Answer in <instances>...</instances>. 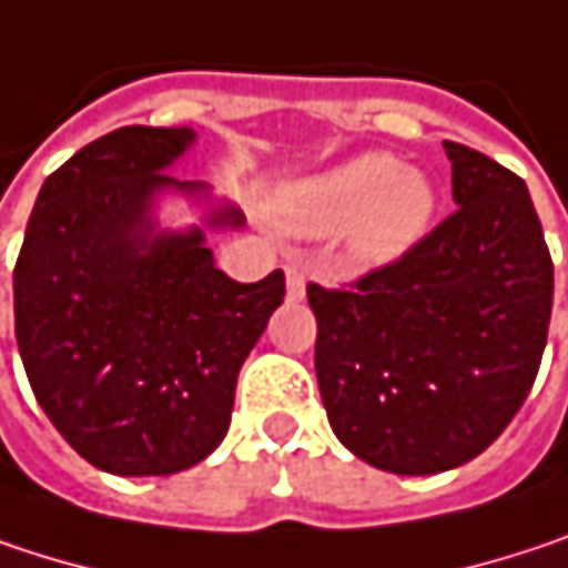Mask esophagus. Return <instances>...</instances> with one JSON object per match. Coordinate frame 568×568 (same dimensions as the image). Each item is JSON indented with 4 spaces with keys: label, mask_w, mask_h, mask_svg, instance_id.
<instances>
[{
    "label": "esophagus",
    "mask_w": 568,
    "mask_h": 568,
    "mask_svg": "<svg viewBox=\"0 0 568 568\" xmlns=\"http://www.w3.org/2000/svg\"><path fill=\"white\" fill-rule=\"evenodd\" d=\"M305 283H308V276H305L302 266H285V295H288V302L305 298Z\"/></svg>",
    "instance_id": "1"
}]
</instances>
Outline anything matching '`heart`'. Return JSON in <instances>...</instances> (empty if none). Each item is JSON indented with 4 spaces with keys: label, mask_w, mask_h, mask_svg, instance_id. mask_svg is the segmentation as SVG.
Returning <instances> with one entry per match:
<instances>
[{
    "label": "heart",
    "mask_w": 568,
    "mask_h": 568,
    "mask_svg": "<svg viewBox=\"0 0 568 568\" xmlns=\"http://www.w3.org/2000/svg\"><path fill=\"white\" fill-rule=\"evenodd\" d=\"M436 184L419 169H399L387 152H364L325 172L280 184L270 217L298 236L344 231L347 253L361 263H389L429 231Z\"/></svg>",
    "instance_id": "heart-1"
}]
</instances>
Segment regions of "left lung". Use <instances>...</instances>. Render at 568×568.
<instances>
[{"instance_id":"8db88e82","label":"left lung","mask_w":568,"mask_h":568,"mask_svg":"<svg viewBox=\"0 0 568 568\" xmlns=\"http://www.w3.org/2000/svg\"><path fill=\"white\" fill-rule=\"evenodd\" d=\"M445 155L452 217L347 292L308 285L328 423L393 475L458 468L507 429L537 381L552 308L527 184L468 145L445 142Z\"/></svg>"}]
</instances>
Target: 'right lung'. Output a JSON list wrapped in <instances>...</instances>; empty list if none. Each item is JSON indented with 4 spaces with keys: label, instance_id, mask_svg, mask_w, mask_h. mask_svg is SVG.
I'll return each mask as SVG.
<instances>
[{
    "label": "right lung",
    "instance_id": "1",
    "mask_svg": "<svg viewBox=\"0 0 568 568\" xmlns=\"http://www.w3.org/2000/svg\"><path fill=\"white\" fill-rule=\"evenodd\" d=\"M191 126H123L41 184L16 263V337L28 384L90 465L123 478L175 475L231 429L236 374L283 305V270L233 283L207 233L243 214L204 181L169 175ZM181 196L202 217L165 229Z\"/></svg>",
    "mask_w": 568,
    "mask_h": 568
}]
</instances>
